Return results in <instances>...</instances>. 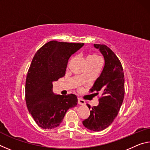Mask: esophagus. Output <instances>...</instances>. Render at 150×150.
Wrapping results in <instances>:
<instances>
[{"label":"esophagus","instance_id":"1","mask_svg":"<svg viewBox=\"0 0 150 150\" xmlns=\"http://www.w3.org/2000/svg\"><path fill=\"white\" fill-rule=\"evenodd\" d=\"M78 104L81 105H85V101L80 98H78Z\"/></svg>","mask_w":150,"mask_h":150}]
</instances>
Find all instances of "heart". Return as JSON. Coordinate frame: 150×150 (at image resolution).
Returning a JSON list of instances; mask_svg holds the SVG:
<instances>
[{"label": "heart", "instance_id": "b5f03b06", "mask_svg": "<svg viewBox=\"0 0 150 150\" xmlns=\"http://www.w3.org/2000/svg\"><path fill=\"white\" fill-rule=\"evenodd\" d=\"M86 62H101V59L100 57L98 55L93 54L88 55L87 59H86Z\"/></svg>", "mask_w": 150, "mask_h": 150}]
</instances>
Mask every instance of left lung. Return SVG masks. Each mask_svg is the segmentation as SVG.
I'll return each mask as SVG.
<instances>
[{"instance_id":"left-lung-1","label":"left lung","mask_w":150,"mask_h":150,"mask_svg":"<svg viewBox=\"0 0 150 150\" xmlns=\"http://www.w3.org/2000/svg\"><path fill=\"white\" fill-rule=\"evenodd\" d=\"M94 47L103 55L105 66L91 91H96V95L101 92L103 96L83 124L91 131L99 132L110 125L120 110L124 96V75L120 60L110 48L101 44H94Z\"/></svg>"}]
</instances>
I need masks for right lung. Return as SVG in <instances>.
Instances as JSON below:
<instances>
[{"instance_id":"1","label":"right lung","mask_w":150,"mask_h":150,"mask_svg":"<svg viewBox=\"0 0 150 150\" xmlns=\"http://www.w3.org/2000/svg\"><path fill=\"white\" fill-rule=\"evenodd\" d=\"M83 45V43L50 41L33 58L26 77V102L29 112L41 128L59 126L68 109L77 105L75 95L53 92V82L65 75L69 57Z\"/></svg>"}]
</instances>
